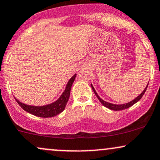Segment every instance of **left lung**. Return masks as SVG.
Masks as SVG:
<instances>
[{"instance_id":"8db88e82","label":"left lung","mask_w":160,"mask_h":160,"mask_svg":"<svg viewBox=\"0 0 160 160\" xmlns=\"http://www.w3.org/2000/svg\"><path fill=\"white\" fill-rule=\"evenodd\" d=\"M148 83H149V82H148ZM91 86H92V90H93L94 93L95 94V95L97 96V98H98V100L100 101V102H101V103H102V104H103V106H104V107H107V108H109V109H112V110L119 111V110H122V109H128V108H129V107H131V106H132L133 104H135V103H136V102H138V101H139V100L141 99L142 98V96L144 95V94H145V92H146V89H147L148 84L147 85V86H146V88H145V89H144V91L142 92V93L140 94V95H138L137 98H136L135 99L132 100V101L129 102V103H124V104H113V103H108V102L104 101H103V100H102V99L101 98L99 97L98 95V94H97V92H96V91H95V88L93 87V86H92V84H91Z\"/></svg>"}]
</instances>
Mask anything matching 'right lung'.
I'll list each match as a JSON object with an SVG mask.
<instances>
[{
  "label": "right lung",
  "mask_w": 160,
  "mask_h": 160,
  "mask_svg": "<svg viewBox=\"0 0 160 160\" xmlns=\"http://www.w3.org/2000/svg\"><path fill=\"white\" fill-rule=\"evenodd\" d=\"M76 75L77 74H74L68 80L65 91L59 98V99L57 101L51 103V104L42 106V107H35V106L24 104V103H21L16 98L15 99L16 100L17 103L24 110L30 113V114L38 117H41V118H51V117L56 116V115L61 113L65 108V106H66L67 102L69 99V96H70L71 88H72L74 79L76 78Z\"/></svg>",
  "instance_id": "add662e5"
}]
</instances>
